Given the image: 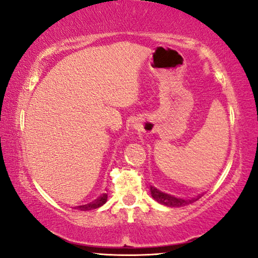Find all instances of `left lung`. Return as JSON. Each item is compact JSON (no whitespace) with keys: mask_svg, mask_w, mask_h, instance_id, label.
Here are the masks:
<instances>
[{"mask_svg":"<svg viewBox=\"0 0 258 258\" xmlns=\"http://www.w3.org/2000/svg\"><path fill=\"white\" fill-rule=\"evenodd\" d=\"M150 192L151 196H153L154 200H156L158 203L164 204L167 207H175V208H179V207H184L188 206V204H191L200 199V195L194 197L191 200H184V199H179V197H175L170 195V194L163 192L161 191L160 189L155 188V186L150 185Z\"/></svg>","mask_w":258,"mask_h":258,"instance_id":"left-lung-1","label":"left lung"}]
</instances>
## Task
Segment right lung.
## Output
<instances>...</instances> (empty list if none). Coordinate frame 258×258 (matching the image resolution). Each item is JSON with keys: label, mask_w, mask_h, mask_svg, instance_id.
Wrapping results in <instances>:
<instances>
[{"label": "right lung", "mask_w": 258, "mask_h": 258, "mask_svg": "<svg viewBox=\"0 0 258 258\" xmlns=\"http://www.w3.org/2000/svg\"><path fill=\"white\" fill-rule=\"evenodd\" d=\"M108 200V195L107 194H103V195H101L100 197H97L96 200L93 201V202L89 203V204H86V206H80V207H76L77 209H80L81 211H88V210H94V209H97V208H100L103 206V204L107 202Z\"/></svg>", "instance_id": "obj_1"}]
</instances>
